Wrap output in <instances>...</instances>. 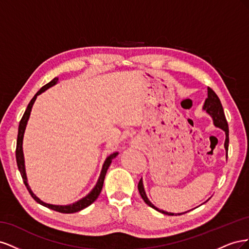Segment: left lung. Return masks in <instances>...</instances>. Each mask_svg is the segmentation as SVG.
Returning <instances> with one entry per match:
<instances>
[{
  "label": "left lung",
  "mask_w": 249,
  "mask_h": 249,
  "mask_svg": "<svg viewBox=\"0 0 249 249\" xmlns=\"http://www.w3.org/2000/svg\"><path fill=\"white\" fill-rule=\"evenodd\" d=\"M203 109H205L209 113V114L213 117L214 124L216 126H218V127H220V129H222L225 132V135H227V139H225L224 146H225V149H227V158H228V150H229V124H228V122H227V118H225L224 111H223V108H222V105H221V102L219 100V97H218L217 94L214 92V90L212 88H210V87L208 88V97H207V100L205 102V105H203ZM138 190H139V193L141 195L142 199L144 200L145 203H147L149 207L154 208L155 210L159 211V212H161L163 214L171 215V216L175 215L173 213H168V212H165V211L157 209L153 205V203L148 200V198L146 197V194L144 192V188H143L141 179L139 180V183H138ZM180 214H184V213H180Z\"/></svg>",
  "instance_id": "obj_1"
}]
</instances>
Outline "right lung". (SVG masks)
<instances>
[{
    "mask_svg": "<svg viewBox=\"0 0 249 249\" xmlns=\"http://www.w3.org/2000/svg\"><path fill=\"white\" fill-rule=\"evenodd\" d=\"M57 81H58V79L55 78V79H53L51 82H49L48 84L42 86V87L39 89V91L34 95V97L31 100V102L29 103L28 107H27V109H26V111H25V113H24V115H22V117H21V119H20V122H19V125H18V141H17L16 157H17V163H18V170H19V172H20V176H21V178H22V180H24V184H25V186L27 187V189H28L29 193L31 194V196H32L37 202L40 203V205H42V206H44V207H47V208L52 209V210H54V211H57V212H60V213L71 214V213L79 212V211L87 208L88 206L91 205V203H92L94 200H96L97 197H99V195H100V193H101V191H102V189H103L104 179H105V177H106L107 170H108V168H109V166H110V164H111V162H112V159H114V158L117 156V153L112 154V155H110V156L107 158V160L105 161V164H104V166H103L102 173H101L100 178H99V182L96 183L95 187L93 188V190H92L91 192H90V193L87 195V196H85L84 198H82L81 200H79V201H77V202H74V203H72V205H70V206H54V205H49V203L43 202V201H41L38 197L35 196L34 193L31 191V189H30V187H29V185H28V183H27V177H26V172H25V163H24V154H22V146H21V144H22V137H24V133H25V129H26V125H27V122H28L29 116H30V112H31L32 106H33V104H34V102H35V100H36L37 95L40 94L41 92H43L44 90H47L48 88L52 87L53 85H55L56 83H57Z\"/></svg>",
    "mask_w": 249,
    "mask_h": 249,
    "instance_id": "right-lung-1",
    "label": "right lung"
}]
</instances>
